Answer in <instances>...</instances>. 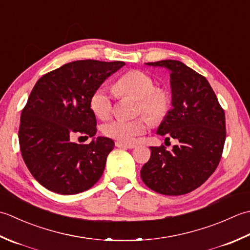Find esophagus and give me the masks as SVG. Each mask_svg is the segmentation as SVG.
I'll use <instances>...</instances> for the list:
<instances>
[{
  "mask_svg": "<svg viewBox=\"0 0 250 250\" xmlns=\"http://www.w3.org/2000/svg\"><path fill=\"white\" fill-rule=\"evenodd\" d=\"M115 146L118 147H125V149H134V147H136V145L134 144H124V142L121 141H116Z\"/></svg>",
  "mask_w": 250,
  "mask_h": 250,
  "instance_id": "obj_1",
  "label": "esophagus"
}]
</instances>
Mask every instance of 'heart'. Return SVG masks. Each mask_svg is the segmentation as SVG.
Segmentation results:
<instances>
[{
  "mask_svg": "<svg viewBox=\"0 0 250 250\" xmlns=\"http://www.w3.org/2000/svg\"><path fill=\"white\" fill-rule=\"evenodd\" d=\"M154 81L142 71L134 70L122 75L116 81L113 89L122 97L137 100V112H142L152 122L162 120L166 115L170 104V97L165 89L154 87ZM90 109L100 120H106L112 113V99L109 91L99 87L90 98ZM147 120L144 116L135 120H115L103 127L104 134L112 139L124 144L134 142L146 129Z\"/></svg>",
  "mask_w": 250,
  "mask_h": 250,
  "instance_id": "obj_1",
  "label": "heart"
}]
</instances>
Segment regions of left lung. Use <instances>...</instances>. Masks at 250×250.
<instances>
[{
	"mask_svg": "<svg viewBox=\"0 0 250 250\" xmlns=\"http://www.w3.org/2000/svg\"><path fill=\"white\" fill-rule=\"evenodd\" d=\"M165 68L170 74L171 106L156 134L179 145L169 152L150 146L151 157L142 166L141 179L164 195L187 194L202 186L220 162L226 141V116L210 84L178 60L146 63Z\"/></svg>",
	"mask_w": 250,
	"mask_h": 250,
	"instance_id": "left-lung-1",
	"label": "left lung"
}]
</instances>
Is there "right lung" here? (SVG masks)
<instances>
[{
    "mask_svg": "<svg viewBox=\"0 0 250 250\" xmlns=\"http://www.w3.org/2000/svg\"><path fill=\"white\" fill-rule=\"evenodd\" d=\"M123 65V61L78 60L50 71L34 85L21 112L19 145L28 169L47 190L78 194L103 176L114 141L95 136L90 98ZM78 132L91 137L88 145L70 141Z\"/></svg>",
    "mask_w": 250,
    "mask_h": 250,
    "instance_id": "right-lung-1",
    "label": "right lung"
}]
</instances>
